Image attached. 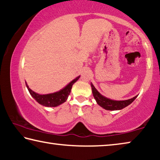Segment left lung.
<instances>
[{
	"mask_svg": "<svg viewBox=\"0 0 160 160\" xmlns=\"http://www.w3.org/2000/svg\"><path fill=\"white\" fill-rule=\"evenodd\" d=\"M91 88L92 91L93 97L95 99L96 102L100 107H102L103 109L109 111H115V110H121L123 109V108L126 107L131 104L134 100L137 98L138 95L135 96L131 99H126V100H113L109 98L103 96L102 94H100L98 90L94 88L93 84L91 82Z\"/></svg>",
	"mask_w": 160,
	"mask_h": 160,
	"instance_id": "1",
	"label": "left lung"
}]
</instances>
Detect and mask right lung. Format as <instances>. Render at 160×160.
I'll list each match as a JSON object with an SVG mask.
<instances>
[{
	"label": "right lung",
	"mask_w": 160,
	"mask_h": 160,
	"mask_svg": "<svg viewBox=\"0 0 160 160\" xmlns=\"http://www.w3.org/2000/svg\"><path fill=\"white\" fill-rule=\"evenodd\" d=\"M80 77V75L75 78L74 80H72L71 82H70L66 86H65L63 89H61L59 91L46 94H40L35 92L29 88V86L28 85L26 82L25 84L29 94H31V96L39 104L47 107H56L61 105V104H63L65 102H66L68 97L70 93V91H71L72 86L73 85V84L75 82H77V80L79 79Z\"/></svg>",
	"instance_id": "add662e5"
}]
</instances>
